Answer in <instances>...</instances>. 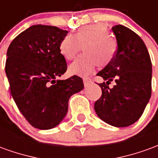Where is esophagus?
Here are the masks:
<instances>
[{
	"instance_id": "34e87169",
	"label": "esophagus",
	"mask_w": 158,
	"mask_h": 158,
	"mask_svg": "<svg viewBox=\"0 0 158 158\" xmlns=\"http://www.w3.org/2000/svg\"><path fill=\"white\" fill-rule=\"evenodd\" d=\"M83 81H84V85H85V86L87 87V86L90 84V82H91V79H89V78H88V77H85V78H83Z\"/></svg>"
}]
</instances>
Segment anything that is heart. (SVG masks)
<instances>
[{"instance_id": "obj_1", "label": "heart", "mask_w": 158, "mask_h": 158, "mask_svg": "<svg viewBox=\"0 0 158 158\" xmlns=\"http://www.w3.org/2000/svg\"><path fill=\"white\" fill-rule=\"evenodd\" d=\"M84 54L69 66L72 74L87 76L98 65L105 68L113 61L117 52V45L106 26L95 23L83 26L74 35L65 36L59 45V52L67 60H72L81 49Z\"/></svg>"}]
</instances>
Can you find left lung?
<instances>
[{
  "label": "left lung",
  "instance_id": "left-lung-1",
  "mask_svg": "<svg viewBox=\"0 0 158 158\" xmlns=\"http://www.w3.org/2000/svg\"><path fill=\"white\" fill-rule=\"evenodd\" d=\"M117 52L109 65L97 75L102 95L95 103V111L102 121L114 127H127L142 115L152 95V62L145 43L125 26H113ZM114 80V88L109 84Z\"/></svg>",
  "mask_w": 158,
  "mask_h": 158
}]
</instances>
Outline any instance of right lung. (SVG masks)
I'll list each match as a JSON object with an SVG mask.
<instances>
[{
	"label": "right lung",
	"instance_id": "1",
	"mask_svg": "<svg viewBox=\"0 0 158 158\" xmlns=\"http://www.w3.org/2000/svg\"><path fill=\"white\" fill-rule=\"evenodd\" d=\"M68 31L33 25L13 40L6 52V73L19 111L36 129H51L62 122L69 100L84 89L81 78L56 79L66 72L59 45Z\"/></svg>",
	"mask_w": 158,
	"mask_h": 158
}]
</instances>
